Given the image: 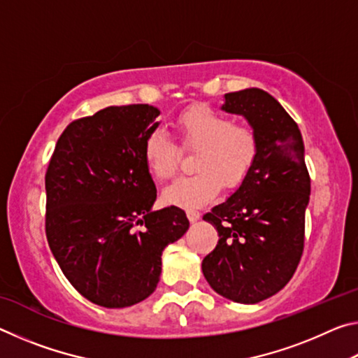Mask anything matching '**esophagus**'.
<instances>
[{
	"mask_svg": "<svg viewBox=\"0 0 358 358\" xmlns=\"http://www.w3.org/2000/svg\"><path fill=\"white\" fill-rule=\"evenodd\" d=\"M186 215H187V217H189L191 222H196V221L201 220V213H199V211L194 210V208H187Z\"/></svg>",
	"mask_w": 358,
	"mask_h": 358,
	"instance_id": "1",
	"label": "esophagus"
}]
</instances>
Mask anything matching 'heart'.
<instances>
[{
  "mask_svg": "<svg viewBox=\"0 0 358 358\" xmlns=\"http://www.w3.org/2000/svg\"><path fill=\"white\" fill-rule=\"evenodd\" d=\"M175 131L185 150H197L189 177L175 181L164 191L167 202L199 207L213 199L224 183H243L259 156V137L251 126L240 124L210 107H191L175 121ZM143 156L156 180H171L178 171L180 150L162 131L150 132Z\"/></svg>",
  "mask_w": 358,
  "mask_h": 358,
  "instance_id": "obj_1",
  "label": "heart"
}]
</instances>
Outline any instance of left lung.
I'll list each match as a JSON object with an SVG mask.
<instances>
[{
    "instance_id": "left-lung-1",
    "label": "left lung",
    "mask_w": 358,
    "mask_h": 358,
    "mask_svg": "<svg viewBox=\"0 0 358 358\" xmlns=\"http://www.w3.org/2000/svg\"><path fill=\"white\" fill-rule=\"evenodd\" d=\"M222 110L243 115L259 137V156L243 183L203 220L220 235L202 260L217 294L259 303L286 286L305 246L311 178L305 145L292 117L260 88L227 93Z\"/></svg>"
}]
</instances>
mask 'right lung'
<instances>
[{"label": "right lung", "instance_id": "right-lung-1", "mask_svg": "<svg viewBox=\"0 0 358 358\" xmlns=\"http://www.w3.org/2000/svg\"><path fill=\"white\" fill-rule=\"evenodd\" d=\"M159 110L112 106L74 120L59 136L45 172V235L78 294L126 308L155 292L161 254L189 227L171 205L153 211L156 186L143 156Z\"/></svg>", "mask_w": 358, "mask_h": 358}]
</instances>
